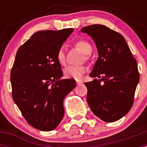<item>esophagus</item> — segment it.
Here are the masks:
<instances>
[{
    "label": "esophagus",
    "mask_w": 147,
    "mask_h": 147,
    "mask_svg": "<svg viewBox=\"0 0 147 147\" xmlns=\"http://www.w3.org/2000/svg\"><path fill=\"white\" fill-rule=\"evenodd\" d=\"M82 83V81H76V85H81Z\"/></svg>",
    "instance_id": "1"
}]
</instances>
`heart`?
<instances>
[{"instance_id":"obj_1","label":"heart","mask_w":147,"mask_h":147,"mask_svg":"<svg viewBox=\"0 0 147 147\" xmlns=\"http://www.w3.org/2000/svg\"><path fill=\"white\" fill-rule=\"evenodd\" d=\"M76 46L85 55H88L91 53L92 47L90 44L85 40H80L76 42ZM57 60L61 65L66 64L65 53L64 49L60 48L57 53ZM87 68L84 66H73L70 65L65 68V76L69 79H74L76 80H80L82 79L83 75L86 72Z\"/></svg>"}]
</instances>
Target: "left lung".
Returning a JSON list of instances; mask_svg holds the SVG:
<instances>
[{
    "label": "left lung",
    "instance_id": "1",
    "mask_svg": "<svg viewBox=\"0 0 147 147\" xmlns=\"http://www.w3.org/2000/svg\"><path fill=\"white\" fill-rule=\"evenodd\" d=\"M81 32L93 38L98 54L90 76L99 80L85 84L87 102L100 119L115 121L129 112L133 105L140 80L137 62L125 39L118 32L98 24L84 27Z\"/></svg>",
    "mask_w": 147,
    "mask_h": 147
}]
</instances>
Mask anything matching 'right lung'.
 I'll return each instance as SVG.
<instances>
[{
	"label": "right lung",
	"mask_w": 147,
	"mask_h": 147,
	"mask_svg": "<svg viewBox=\"0 0 147 147\" xmlns=\"http://www.w3.org/2000/svg\"><path fill=\"white\" fill-rule=\"evenodd\" d=\"M74 31H40L22 45L11 71L12 97L26 121L42 131L57 127L64 115L63 100L76 82L62 80L57 51Z\"/></svg>",
	"instance_id": "1"
}]
</instances>
